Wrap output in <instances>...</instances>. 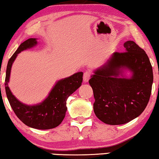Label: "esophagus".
Here are the masks:
<instances>
[{"instance_id": "obj_1", "label": "esophagus", "mask_w": 159, "mask_h": 159, "mask_svg": "<svg viewBox=\"0 0 159 159\" xmlns=\"http://www.w3.org/2000/svg\"><path fill=\"white\" fill-rule=\"evenodd\" d=\"M91 75H92V72H91V71L87 70L84 73V75H83V81H84V82H88V80H90Z\"/></svg>"}]
</instances>
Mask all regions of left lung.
Instances as JSON below:
<instances>
[{
  "label": "left lung",
  "mask_w": 159,
  "mask_h": 159,
  "mask_svg": "<svg viewBox=\"0 0 159 159\" xmlns=\"http://www.w3.org/2000/svg\"><path fill=\"white\" fill-rule=\"evenodd\" d=\"M124 47L125 52L113 53L89 80L95 116L107 125H123L137 118L151 94L153 69L146 53L132 40ZM126 70L131 73L129 77L124 75Z\"/></svg>",
  "instance_id": "obj_1"
}]
</instances>
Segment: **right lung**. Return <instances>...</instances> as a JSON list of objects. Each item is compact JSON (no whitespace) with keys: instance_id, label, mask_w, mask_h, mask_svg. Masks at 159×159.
<instances>
[{"instance_id":"1","label":"right lung","mask_w":159,"mask_h":159,"mask_svg":"<svg viewBox=\"0 0 159 159\" xmlns=\"http://www.w3.org/2000/svg\"><path fill=\"white\" fill-rule=\"evenodd\" d=\"M38 44L36 38H30L19 45L18 49L8 61L6 68L5 88L7 98L17 117L28 127L38 129H49L58 127L64 119L66 100L82 85L83 72L80 71L73 75L56 82L48 97L35 105L21 103L12 94L8 87L12 64L21 51L33 48Z\"/></svg>"}]
</instances>
